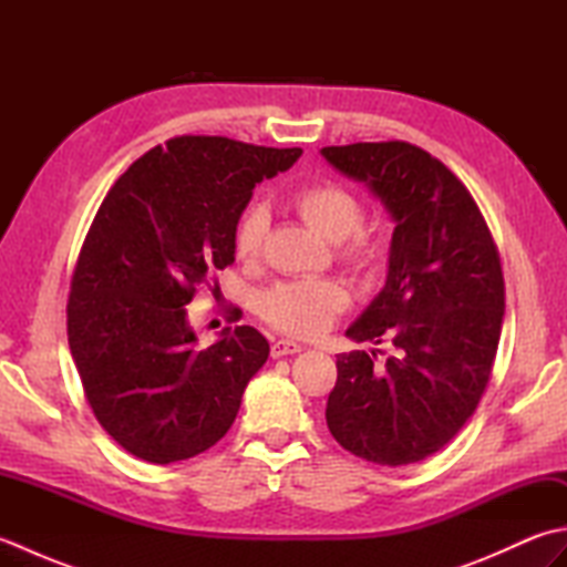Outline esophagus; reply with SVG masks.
Instances as JSON below:
<instances>
[{"label": "esophagus", "instance_id": "esophagus-1", "mask_svg": "<svg viewBox=\"0 0 567 567\" xmlns=\"http://www.w3.org/2000/svg\"><path fill=\"white\" fill-rule=\"evenodd\" d=\"M299 351H302V346L290 341V339H280V341H275V343L270 346V355H272V358L295 355V353H299Z\"/></svg>", "mask_w": 567, "mask_h": 567}]
</instances>
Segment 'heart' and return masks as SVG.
Here are the masks:
<instances>
[{
    "label": "heart",
    "mask_w": 567,
    "mask_h": 567,
    "mask_svg": "<svg viewBox=\"0 0 567 567\" xmlns=\"http://www.w3.org/2000/svg\"><path fill=\"white\" fill-rule=\"evenodd\" d=\"M299 216L323 238L341 244L339 256L355 270L372 268L380 258V248L372 236L360 231L365 219L363 202L339 183H315L297 189L292 197ZM270 214L262 204H250L234 226V252L238 260L258 258ZM351 302L348 290L331 277L311 280H285L268 287L260 295L258 311L272 329L299 339H311L327 331L336 315Z\"/></svg>",
    "instance_id": "1"
}]
</instances>
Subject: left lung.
Returning <instances> with one entry per match:
<instances>
[{
  "label": "left lung",
  "mask_w": 567,
  "mask_h": 567,
  "mask_svg": "<svg viewBox=\"0 0 567 567\" xmlns=\"http://www.w3.org/2000/svg\"><path fill=\"white\" fill-rule=\"evenodd\" d=\"M321 155L365 183L396 224L382 292L346 331L358 343L390 339L394 355L336 358L327 424L363 461L419 463L483 400L504 319L499 252L467 187L424 148L382 141Z\"/></svg>",
  "instance_id": "left-lung-1"
}]
</instances>
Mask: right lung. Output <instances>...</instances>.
<instances>
[{"instance_id":"obj_1","label":"right lung","mask_w":567,"mask_h":567,"mask_svg":"<svg viewBox=\"0 0 567 567\" xmlns=\"http://www.w3.org/2000/svg\"><path fill=\"white\" fill-rule=\"evenodd\" d=\"M299 155L177 136L141 155L94 216L70 282L68 343L94 416L141 461L167 465L212 449L268 360L252 327L199 348L185 307L236 260L234 226L256 185Z\"/></svg>"}]
</instances>
